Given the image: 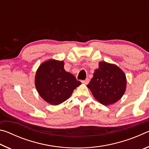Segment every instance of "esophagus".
I'll use <instances>...</instances> for the list:
<instances>
[{
	"label": "esophagus",
	"mask_w": 149,
	"mask_h": 149,
	"mask_svg": "<svg viewBox=\"0 0 149 149\" xmlns=\"http://www.w3.org/2000/svg\"><path fill=\"white\" fill-rule=\"evenodd\" d=\"M89 79H88V78H87L86 79H85V80H84V81H81L82 84H85V85H87V84H89Z\"/></svg>",
	"instance_id": "obj_1"
}]
</instances>
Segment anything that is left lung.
Returning a JSON list of instances; mask_svg holds the SVG:
<instances>
[{"label":"left lung","instance_id":"8db88e82","mask_svg":"<svg viewBox=\"0 0 149 149\" xmlns=\"http://www.w3.org/2000/svg\"><path fill=\"white\" fill-rule=\"evenodd\" d=\"M127 79L125 73L114 64L100 62L99 68L87 85L100 104L108 106L118 101L124 95Z\"/></svg>","mask_w":149,"mask_h":149}]
</instances>
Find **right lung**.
Segmentation results:
<instances>
[{"label":"right lung","instance_id":"add662e5","mask_svg":"<svg viewBox=\"0 0 149 149\" xmlns=\"http://www.w3.org/2000/svg\"><path fill=\"white\" fill-rule=\"evenodd\" d=\"M63 60L49 59L37 70L35 85L41 97L51 105H58L71 97L81 83L64 68Z\"/></svg>","mask_w":149,"mask_h":149}]
</instances>
